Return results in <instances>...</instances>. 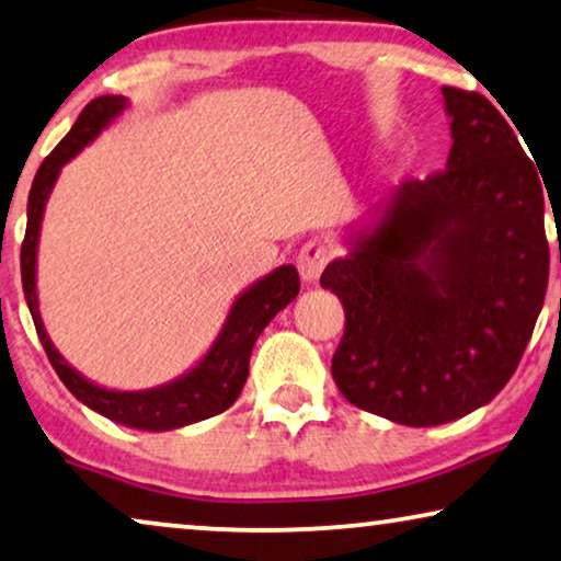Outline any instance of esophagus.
Listing matches in <instances>:
<instances>
[{"mask_svg": "<svg viewBox=\"0 0 561 561\" xmlns=\"http://www.w3.org/2000/svg\"><path fill=\"white\" fill-rule=\"evenodd\" d=\"M328 262H330V252L322 241H309V244H305L302 252H299V256H297L299 274H302V279L307 284H314L317 279H320V274L324 266H328Z\"/></svg>", "mask_w": 561, "mask_h": 561, "instance_id": "esophagus-1", "label": "esophagus"}]
</instances>
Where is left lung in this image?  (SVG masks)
I'll return each instance as SVG.
<instances>
[{
  "label": "left lung",
  "mask_w": 561,
  "mask_h": 561,
  "mask_svg": "<svg viewBox=\"0 0 561 561\" xmlns=\"http://www.w3.org/2000/svg\"><path fill=\"white\" fill-rule=\"evenodd\" d=\"M440 93L454 138L446 171L392 191L320 279L345 307L332 357L340 392L413 428L499 396L549 279L545 191L516 125L479 93Z\"/></svg>",
  "instance_id": "left-lung-1"
}]
</instances>
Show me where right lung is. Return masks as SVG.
Returning <instances> with one entry per match:
<instances>
[{"mask_svg":"<svg viewBox=\"0 0 561 561\" xmlns=\"http://www.w3.org/2000/svg\"><path fill=\"white\" fill-rule=\"evenodd\" d=\"M128 107V98L123 95H100L90 103L80 118L75 121L70 133L60 140L53 153L42 161L39 171L32 181L30 201H27V231L22 241V289L27 307L35 320L42 347L53 363L55 373L60 375L65 388L88 405L90 411L111 417V421L128 425L138 431H175L183 425L206 421V417L219 415L233 405L244 388L249 375V357H252L254 342L270 324L277 312H282L291 299L299 295V274L291 264H282L277 270L256 279L233 299L221 332L216 334L214 345L206 355L171 382L148 390H111L88 380L75 367L57 353L49 340L39 314L37 302V247L42 216H45L47 198L53 194L57 179L65 163H70L82 148L111 125Z\"/></svg>","mask_w":561,"mask_h":561,"instance_id":"right-lung-1","label":"right lung"}]
</instances>
